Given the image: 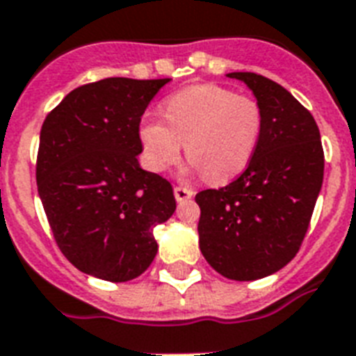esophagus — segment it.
<instances>
[{
  "label": "esophagus",
  "instance_id": "1",
  "mask_svg": "<svg viewBox=\"0 0 356 356\" xmlns=\"http://www.w3.org/2000/svg\"><path fill=\"white\" fill-rule=\"evenodd\" d=\"M193 195H195V191H193V189H189V187H186V186H176L175 187V198L178 202L189 200Z\"/></svg>",
  "mask_w": 356,
  "mask_h": 356
}]
</instances>
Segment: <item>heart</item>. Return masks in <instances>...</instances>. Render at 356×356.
<instances>
[{
	"instance_id": "b5f03b06",
	"label": "heart",
	"mask_w": 356,
	"mask_h": 356,
	"mask_svg": "<svg viewBox=\"0 0 356 356\" xmlns=\"http://www.w3.org/2000/svg\"><path fill=\"white\" fill-rule=\"evenodd\" d=\"M165 124L145 119L139 141L152 170L175 163L184 145L187 160L209 184H226L254 158L263 108L255 97L237 95L217 84H196L175 93L163 104Z\"/></svg>"
}]
</instances>
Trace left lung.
<instances>
[{
    "instance_id": "1",
    "label": "left lung",
    "mask_w": 356,
    "mask_h": 356,
    "mask_svg": "<svg viewBox=\"0 0 356 356\" xmlns=\"http://www.w3.org/2000/svg\"><path fill=\"white\" fill-rule=\"evenodd\" d=\"M254 92L263 132L243 175L195 196L206 261L235 281L266 277L289 264L305 238L323 181V147L311 112L266 76L227 73Z\"/></svg>"
}]
</instances>
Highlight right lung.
<instances>
[{
  "label": "right lung",
  "instance_id": "add662e5",
  "mask_svg": "<svg viewBox=\"0 0 356 356\" xmlns=\"http://www.w3.org/2000/svg\"><path fill=\"white\" fill-rule=\"evenodd\" d=\"M170 79L110 76L67 93L40 130L36 184L51 232L73 266L123 283L154 261V227L176 209L172 186L143 170L139 123Z\"/></svg>",
  "mask_w": 356,
  "mask_h": 356
}]
</instances>
